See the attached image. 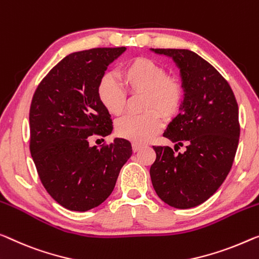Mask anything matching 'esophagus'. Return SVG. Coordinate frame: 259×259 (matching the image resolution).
<instances>
[{"label": "esophagus", "instance_id": "esophagus-1", "mask_svg": "<svg viewBox=\"0 0 259 259\" xmlns=\"http://www.w3.org/2000/svg\"><path fill=\"white\" fill-rule=\"evenodd\" d=\"M141 149H143L142 144H137V143H133V151L134 152H138Z\"/></svg>", "mask_w": 259, "mask_h": 259}]
</instances>
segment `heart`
<instances>
[{"instance_id":"heart-1","label":"heart","mask_w":259,"mask_h":259,"mask_svg":"<svg viewBox=\"0 0 259 259\" xmlns=\"http://www.w3.org/2000/svg\"><path fill=\"white\" fill-rule=\"evenodd\" d=\"M121 79L130 94L145 93L144 114H129L117 119L119 137L134 143H146L163 128L164 117L178 113L184 101V84L176 75H167L166 69L148 58H136L125 65ZM98 96L103 107L113 115L122 114L126 106V94L115 80L105 75L100 80ZM159 111L160 114L157 113Z\"/></svg>"}]
</instances>
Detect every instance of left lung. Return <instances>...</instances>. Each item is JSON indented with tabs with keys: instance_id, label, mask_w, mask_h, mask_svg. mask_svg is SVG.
I'll return each instance as SVG.
<instances>
[{
	"instance_id": "1",
	"label": "left lung",
	"mask_w": 259,
	"mask_h": 259,
	"mask_svg": "<svg viewBox=\"0 0 259 259\" xmlns=\"http://www.w3.org/2000/svg\"><path fill=\"white\" fill-rule=\"evenodd\" d=\"M151 51L172 58L180 71L184 101L163 136L176 143L175 150L186 145V151L175 153L169 146H153L157 157L150 177L165 203L187 209L209 199L233 166L240 138L238 106L227 80L195 52Z\"/></svg>"
}]
</instances>
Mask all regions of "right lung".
<instances>
[{"label":"right lung","instance_id":"1","mask_svg":"<svg viewBox=\"0 0 259 259\" xmlns=\"http://www.w3.org/2000/svg\"><path fill=\"white\" fill-rule=\"evenodd\" d=\"M125 48L74 52L41 80L30 107V152L41 184L69 210L86 211L111 194L131 157L129 141L115 138L98 149L90 136L113 131L110 114L98 96L106 69Z\"/></svg>","mask_w":259,"mask_h":259}]
</instances>
